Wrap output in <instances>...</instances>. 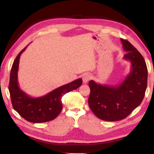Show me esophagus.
Instances as JSON below:
<instances>
[{"label":"esophagus","instance_id":"obj_1","mask_svg":"<svg viewBox=\"0 0 154 154\" xmlns=\"http://www.w3.org/2000/svg\"><path fill=\"white\" fill-rule=\"evenodd\" d=\"M91 78V75L89 73H85L83 77V81L84 83H87Z\"/></svg>","mask_w":154,"mask_h":154}]
</instances>
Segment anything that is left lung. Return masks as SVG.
<instances>
[{
	"label": "left lung",
	"instance_id": "8db88e82",
	"mask_svg": "<svg viewBox=\"0 0 154 154\" xmlns=\"http://www.w3.org/2000/svg\"><path fill=\"white\" fill-rule=\"evenodd\" d=\"M127 53L124 59L131 63V70L122 83L116 86L103 85L91 80L89 106L99 119L118 121L125 119L143 99L147 88L148 69L141 54L128 41L120 39Z\"/></svg>",
	"mask_w": 154,
	"mask_h": 154
}]
</instances>
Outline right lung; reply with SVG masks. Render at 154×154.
<instances>
[{
  "mask_svg": "<svg viewBox=\"0 0 154 154\" xmlns=\"http://www.w3.org/2000/svg\"><path fill=\"white\" fill-rule=\"evenodd\" d=\"M27 46L20 52L11 68L8 89L12 106L20 115L28 122L33 123L48 122L55 119L61 112L62 97L65 93L77 89L81 85L83 81L81 79H76L40 97L33 98L28 96L20 89L18 82L20 57Z\"/></svg>",
  "mask_w": 154,
  "mask_h": 154,
  "instance_id": "add662e5",
  "label": "right lung"
}]
</instances>
